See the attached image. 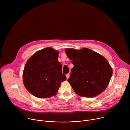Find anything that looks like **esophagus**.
Listing matches in <instances>:
<instances>
[{
    "label": "esophagus",
    "instance_id": "1",
    "mask_svg": "<svg viewBox=\"0 0 130 130\" xmlns=\"http://www.w3.org/2000/svg\"><path fill=\"white\" fill-rule=\"evenodd\" d=\"M69 77H70L69 74V73L67 74V75H66V78H67V79H68L69 78Z\"/></svg>",
    "mask_w": 130,
    "mask_h": 130
}]
</instances>
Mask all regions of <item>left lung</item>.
Returning a JSON list of instances; mask_svg holds the SVG:
<instances>
[{
	"label": "left lung",
	"mask_w": 130,
	"mask_h": 130,
	"mask_svg": "<svg viewBox=\"0 0 130 130\" xmlns=\"http://www.w3.org/2000/svg\"><path fill=\"white\" fill-rule=\"evenodd\" d=\"M65 53L74 66L68 79L73 90L81 97H94L104 91L113 74L107 60L87 48H66Z\"/></svg>",
	"instance_id": "8db88e82"
}]
</instances>
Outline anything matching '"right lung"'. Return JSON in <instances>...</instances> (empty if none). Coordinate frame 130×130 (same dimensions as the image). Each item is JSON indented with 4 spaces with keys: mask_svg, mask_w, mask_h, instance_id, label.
Segmentation results:
<instances>
[{
    "mask_svg": "<svg viewBox=\"0 0 130 130\" xmlns=\"http://www.w3.org/2000/svg\"><path fill=\"white\" fill-rule=\"evenodd\" d=\"M59 52L51 47L39 50L30 58L24 69L23 80L27 90L39 98L54 96L66 80L58 61Z\"/></svg>",
    "mask_w": 130,
    "mask_h": 130,
    "instance_id": "1",
    "label": "right lung"
}]
</instances>
